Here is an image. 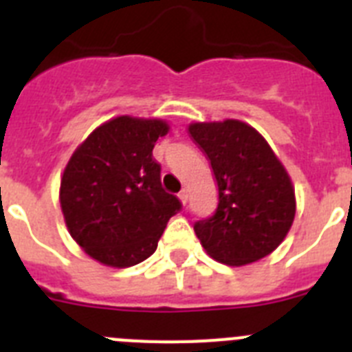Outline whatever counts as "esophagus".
<instances>
[{
    "label": "esophagus",
    "instance_id": "obj_1",
    "mask_svg": "<svg viewBox=\"0 0 352 352\" xmlns=\"http://www.w3.org/2000/svg\"><path fill=\"white\" fill-rule=\"evenodd\" d=\"M179 201H182V204H186V201H188V190L186 188L179 192Z\"/></svg>",
    "mask_w": 352,
    "mask_h": 352
}]
</instances>
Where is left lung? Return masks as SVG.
<instances>
[{
    "label": "left lung",
    "mask_w": 352,
    "mask_h": 352,
    "mask_svg": "<svg viewBox=\"0 0 352 352\" xmlns=\"http://www.w3.org/2000/svg\"><path fill=\"white\" fill-rule=\"evenodd\" d=\"M188 135L211 164L219 186L213 217L194 231L210 257L245 266L270 256L294 222L296 195L268 141L245 121H194Z\"/></svg>",
    "instance_id": "1"
}]
</instances>
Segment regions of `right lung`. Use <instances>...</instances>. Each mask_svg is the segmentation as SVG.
<instances>
[{
    "label": "right lung",
    "mask_w": 352,
    "mask_h": 352,
    "mask_svg": "<svg viewBox=\"0 0 352 352\" xmlns=\"http://www.w3.org/2000/svg\"><path fill=\"white\" fill-rule=\"evenodd\" d=\"M169 130L160 118L116 116L96 126L67 162L60 185L65 226L96 263L129 268L148 259L182 208L162 188L153 160L158 138Z\"/></svg>",
    "instance_id": "add662e5"
}]
</instances>
